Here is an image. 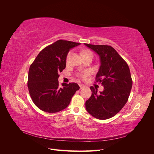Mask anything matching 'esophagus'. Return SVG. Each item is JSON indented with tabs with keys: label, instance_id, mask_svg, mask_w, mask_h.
<instances>
[{
	"label": "esophagus",
	"instance_id": "obj_1",
	"mask_svg": "<svg viewBox=\"0 0 154 154\" xmlns=\"http://www.w3.org/2000/svg\"><path fill=\"white\" fill-rule=\"evenodd\" d=\"M80 89H82V88H83L85 87V85H82V84H80Z\"/></svg>",
	"mask_w": 154,
	"mask_h": 154
}]
</instances>
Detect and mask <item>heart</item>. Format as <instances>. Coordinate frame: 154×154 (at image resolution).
Listing matches in <instances>:
<instances>
[{"label": "heart", "mask_w": 154, "mask_h": 154, "mask_svg": "<svg viewBox=\"0 0 154 154\" xmlns=\"http://www.w3.org/2000/svg\"><path fill=\"white\" fill-rule=\"evenodd\" d=\"M89 54H92L93 55L92 53L91 52V51H88V50H85L83 51V57H85V56L86 55H89ZM71 56H72V51H70V52H69V53L67 54V57H66V62L68 63H69L70 60H71ZM90 74V72L89 71H86V72H83L80 74V76L83 79H87V77L89 76Z\"/></svg>", "instance_id": "obj_1"}]
</instances>
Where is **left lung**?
<instances>
[{"instance_id": "left-lung-1", "label": "left lung", "mask_w": 154, "mask_h": 154, "mask_svg": "<svg viewBox=\"0 0 154 154\" xmlns=\"http://www.w3.org/2000/svg\"><path fill=\"white\" fill-rule=\"evenodd\" d=\"M99 55L101 65L96 82L104 87L102 92L91 87L92 95L85 102L86 110L93 117L106 119L113 117L127 103L132 87L130 69L112 47L85 44Z\"/></svg>"}]
</instances>
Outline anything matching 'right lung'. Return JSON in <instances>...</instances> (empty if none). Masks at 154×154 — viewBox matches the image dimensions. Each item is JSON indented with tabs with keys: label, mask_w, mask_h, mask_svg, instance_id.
<instances>
[{
	"label": "right lung",
	"mask_w": 154,
	"mask_h": 154,
	"mask_svg": "<svg viewBox=\"0 0 154 154\" xmlns=\"http://www.w3.org/2000/svg\"><path fill=\"white\" fill-rule=\"evenodd\" d=\"M81 44L59 40L42 50L29 70L27 87L35 105L46 112L55 113L68 106L80 87L76 83L60 86L59 73L66 67L69 50Z\"/></svg>",
	"instance_id": "obj_1"
}]
</instances>
